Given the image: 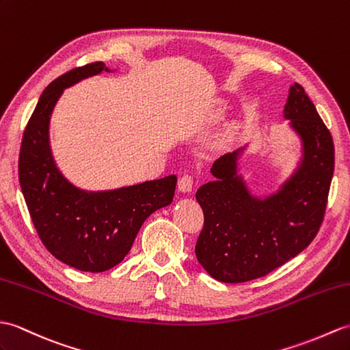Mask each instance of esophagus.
Instances as JSON below:
<instances>
[{
    "label": "esophagus",
    "mask_w": 350,
    "mask_h": 350,
    "mask_svg": "<svg viewBox=\"0 0 350 350\" xmlns=\"http://www.w3.org/2000/svg\"><path fill=\"white\" fill-rule=\"evenodd\" d=\"M193 188V177L191 174H183L178 178V189L180 192H191Z\"/></svg>",
    "instance_id": "esophagus-1"
}]
</instances>
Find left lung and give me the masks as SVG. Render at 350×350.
Returning <instances> with one entry per match:
<instances>
[{
  "instance_id": "left-lung-1",
  "label": "left lung",
  "mask_w": 350,
  "mask_h": 350,
  "mask_svg": "<svg viewBox=\"0 0 350 350\" xmlns=\"http://www.w3.org/2000/svg\"><path fill=\"white\" fill-rule=\"evenodd\" d=\"M285 118L301 137L304 158L278 193L252 197L237 174L239 152L219 158L212 168L216 180L195 193L204 213L195 255L219 282H249L271 273L310 245L323 222L334 173L331 133L298 83L291 86Z\"/></svg>"
}]
</instances>
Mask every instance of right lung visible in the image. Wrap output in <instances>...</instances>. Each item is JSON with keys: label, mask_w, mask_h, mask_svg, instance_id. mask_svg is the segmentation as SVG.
<instances>
[{"label": "right lung", "mask_w": 350, "mask_h": 350, "mask_svg": "<svg viewBox=\"0 0 350 350\" xmlns=\"http://www.w3.org/2000/svg\"><path fill=\"white\" fill-rule=\"evenodd\" d=\"M103 70L100 61L86 64L44 89L23 131L18 164L23 198L44 247L64 264L89 273L110 270L126 256L146 219L173 201L177 183L176 176H168L88 193L71 186L55 167L49 148L53 105L64 88Z\"/></svg>", "instance_id": "1"}]
</instances>
